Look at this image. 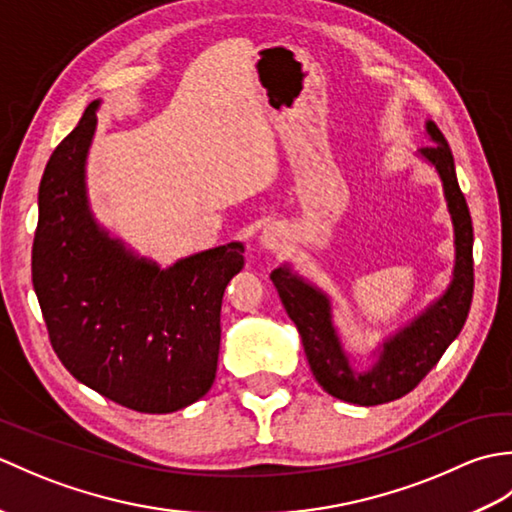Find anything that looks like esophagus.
<instances>
[{
	"label": "esophagus",
	"mask_w": 512,
	"mask_h": 512,
	"mask_svg": "<svg viewBox=\"0 0 512 512\" xmlns=\"http://www.w3.org/2000/svg\"><path fill=\"white\" fill-rule=\"evenodd\" d=\"M262 244H264L266 248H279V246H281V244H279V233L273 231V228H266L264 235H262Z\"/></svg>",
	"instance_id": "obj_1"
}]
</instances>
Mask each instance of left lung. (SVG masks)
<instances>
[{"instance_id":"8db88e82","label":"left lung","mask_w":512,"mask_h":512,"mask_svg":"<svg viewBox=\"0 0 512 512\" xmlns=\"http://www.w3.org/2000/svg\"><path fill=\"white\" fill-rule=\"evenodd\" d=\"M431 140L438 145L424 147L420 154L438 169L444 198L455 228V270L449 290L433 306L400 330L383 345L378 363L369 372H356L343 352L339 336L332 325L330 301L321 290L306 284L290 268H277L270 279L279 292L288 317L295 321L301 334L303 350L319 385L354 405L374 407L398 400L438 365L442 354L455 341L469 317L473 301V222L466 198L455 176L453 154L436 123H427Z\"/></svg>"}]
</instances>
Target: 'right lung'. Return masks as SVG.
<instances>
[{
	"label": "right lung",
	"instance_id": "right-lung-1",
	"mask_svg": "<svg viewBox=\"0 0 512 512\" xmlns=\"http://www.w3.org/2000/svg\"><path fill=\"white\" fill-rule=\"evenodd\" d=\"M96 107L88 105L43 171L32 286L52 350L79 383L134 411H178L213 385L222 297L244 266V246L160 270L101 231L85 198Z\"/></svg>",
	"mask_w": 512,
	"mask_h": 512
}]
</instances>
